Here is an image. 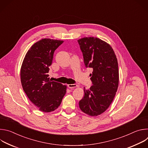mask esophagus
Listing matches in <instances>:
<instances>
[{
	"label": "esophagus",
	"instance_id": "obj_1",
	"mask_svg": "<svg viewBox=\"0 0 148 148\" xmlns=\"http://www.w3.org/2000/svg\"><path fill=\"white\" fill-rule=\"evenodd\" d=\"M67 86H68V87L69 88H70V89H73V88H75L76 87H77V84H68L67 85Z\"/></svg>",
	"mask_w": 148,
	"mask_h": 148
}]
</instances>
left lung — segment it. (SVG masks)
I'll return each instance as SVG.
<instances>
[{
  "instance_id": "obj_1",
  "label": "left lung",
  "mask_w": 148,
  "mask_h": 148,
  "mask_svg": "<svg viewBox=\"0 0 148 148\" xmlns=\"http://www.w3.org/2000/svg\"><path fill=\"white\" fill-rule=\"evenodd\" d=\"M78 42L86 67L93 69L90 75L93 85L88 90L84 88L79 107L83 112L96 116L108 108L115 96L119 83L118 61L111 46L97 37H84Z\"/></svg>"
}]
</instances>
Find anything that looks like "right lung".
I'll list each match as a JSON object with an SVG mask.
<instances>
[{"label":"right lung","instance_id":"obj_1","mask_svg":"<svg viewBox=\"0 0 148 148\" xmlns=\"http://www.w3.org/2000/svg\"><path fill=\"white\" fill-rule=\"evenodd\" d=\"M64 41L43 38L27 52L20 69L24 91L38 110L50 112L58 108L65 95L67 86L51 81L49 77L54 51Z\"/></svg>","mask_w":148,"mask_h":148}]
</instances>
